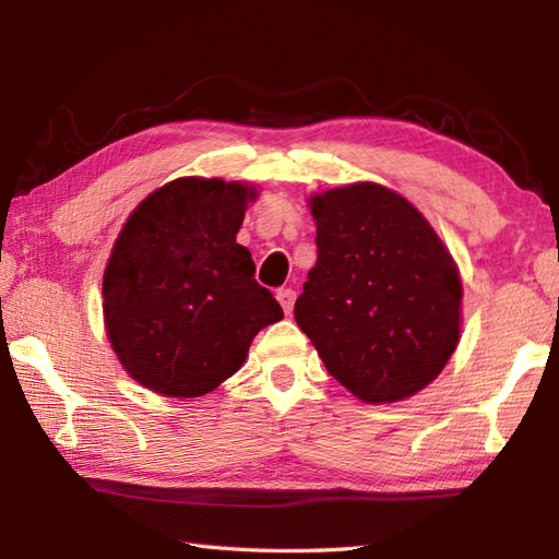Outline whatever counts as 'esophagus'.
Listing matches in <instances>:
<instances>
[{"label": "esophagus", "instance_id": "1", "mask_svg": "<svg viewBox=\"0 0 559 559\" xmlns=\"http://www.w3.org/2000/svg\"><path fill=\"white\" fill-rule=\"evenodd\" d=\"M276 298H278V302L283 307V312L290 314L293 312V305H295V290L293 288H281L276 293Z\"/></svg>", "mask_w": 559, "mask_h": 559}]
</instances>
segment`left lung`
<instances>
[{"label": "left lung", "instance_id": "obj_1", "mask_svg": "<svg viewBox=\"0 0 559 559\" xmlns=\"http://www.w3.org/2000/svg\"><path fill=\"white\" fill-rule=\"evenodd\" d=\"M317 264L295 322L329 374L365 403H394L439 377L461 338L454 257L406 197L377 182L312 194Z\"/></svg>", "mask_w": 559, "mask_h": 559}]
</instances>
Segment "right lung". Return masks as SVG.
<instances>
[{
  "instance_id": "add662e5",
  "label": "right lung",
  "mask_w": 559,
  "mask_h": 559,
  "mask_svg": "<svg viewBox=\"0 0 559 559\" xmlns=\"http://www.w3.org/2000/svg\"><path fill=\"white\" fill-rule=\"evenodd\" d=\"M257 187L177 177L129 213L103 273L105 334L141 386L197 399L245 365L254 336L283 319L237 245Z\"/></svg>"
}]
</instances>
